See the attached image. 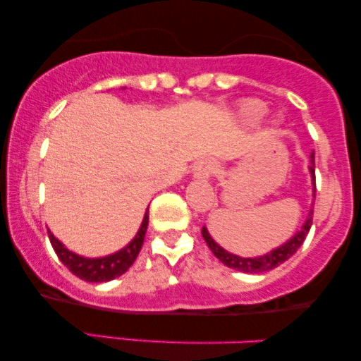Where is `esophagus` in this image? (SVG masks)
<instances>
[{
  "label": "esophagus",
  "instance_id": "34e87169",
  "mask_svg": "<svg viewBox=\"0 0 361 361\" xmlns=\"http://www.w3.org/2000/svg\"><path fill=\"white\" fill-rule=\"evenodd\" d=\"M215 173V163L210 159H202L198 161L197 166L193 169V176L198 178V180H207Z\"/></svg>",
  "mask_w": 361,
  "mask_h": 361
}]
</instances>
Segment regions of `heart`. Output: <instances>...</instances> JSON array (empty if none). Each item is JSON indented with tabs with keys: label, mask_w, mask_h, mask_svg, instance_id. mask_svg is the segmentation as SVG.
<instances>
[{
	"label": "heart",
	"mask_w": 361,
	"mask_h": 361,
	"mask_svg": "<svg viewBox=\"0 0 361 361\" xmlns=\"http://www.w3.org/2000/svg\"><path fill=\"white\" fill-rule=\"evenodd\" d=\"M263 115H264V106L261 105L259 102L247 100L241 103V106H239V118L246 123L259 122Z\"/></svg>",
	"instance_id": "obj_1"
}]
</instances>
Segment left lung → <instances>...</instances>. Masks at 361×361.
Returning <instances> with one entry per match:
<instances>
[{
  "label": "left lung",
  "instance_id": "8db88e82",
  "mask_svg": "<svg viewBox=\"0 0 361 361\" xmlns=\"http://www.w3.org/2000/svg\"><path fill=\"white\" fill-rule=\"evenodd\" d=\"M309 173L310 178H312V195L316 197V173H314V154H310V164H309ZM310 226H312V207H310L307 219H305L304 224L288 241H285L283 244H280L279 247L271 250L267 255L261 256H255V258H243V256L233 255V252L226 251L222 246H219L217 243L214 241L212 235L209 234L207 227L202 229V235H204L205 243L209 244L210 251L217 256L219 259L222 261L226 267L233 268V270L243 271V273H263V271H270L273 268L280 267L281 263H285L290 256H293L297 252V250L304 244L305 238H307Z\"/></svg>",
  "mask_w": 361,
  "mask_h": 361
}]
</instances>
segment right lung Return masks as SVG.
<instances>
[{"label":"right lung","mask_w":361,"mask_h":361,"mask_svg":"<svg viewBox=\"0 0 361 361\" xmlns=\"http://www.w3.org/2000/svg\"><path fill=\"white\" fill-rule=\"evenodd\" d=\"M149 210V207H147ZM144 214L142 224H140L137 234L134 235L130 243L127 244L122 250L111 252V255L100 256V258H86V256L76 255V252L68 250V247L62 244L59 239L54 235L51 231L49 233V239H51V244L56 251V255L59 256L66 268H69V271L73 275H76L78 279L85 281H94V283H100V281H110L117 276L123 275L128 268L132 267L135 258H137L140 247H142L144 238H146L147 224H149V214Z\"/></svg>","instance_id":"add662e5"}]
</instances>
